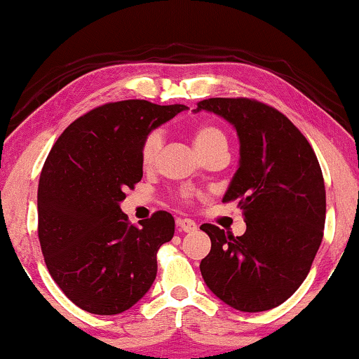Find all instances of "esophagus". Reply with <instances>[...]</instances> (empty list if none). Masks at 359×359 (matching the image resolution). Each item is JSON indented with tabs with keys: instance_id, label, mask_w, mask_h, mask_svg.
<instances>
[{
	"instance_id": "obj_1",
	"label": "esophagus",
	"mask_w": 359,
	"mask_h": 359,
	"mask_svg": "<svg viewBox=\"0 0 359 359\" xmlns=\"http://www.w3.org/2000/svg\"><path fill=\"white\" fill-rule=\"evenodd\" d=\"M177 227H179V231H184V232H194L197 231V224L192 221V219H179L177 221Z\"/></svg>"
}]
</instances>
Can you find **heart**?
Here are the masks:
<instances>
[{
	"instance_id": "b5f03b06",
	"label": "heart",
	"mask_w": 359,
	"mask_h": 359,
	"mask_svg": "<svg viewBox=\"0 0 359 359\" xmlns=\"http://www.w3.org/2000/svg\"><path fill=\"white\" fill-rule=\"evenodd\" d=\"M194 142L198 152L205 155L209 150L217 149V147H227V135L221 127L214 123H204L198 125L194 130ZM163 144V135L161 130H150L144 137L140 144V162L145 168H152L157 163L158 154H161ZM196 197V192H192L191 189H184L179 192V198L184 202H192V198Z\"/></svg>"
}]
</instances>
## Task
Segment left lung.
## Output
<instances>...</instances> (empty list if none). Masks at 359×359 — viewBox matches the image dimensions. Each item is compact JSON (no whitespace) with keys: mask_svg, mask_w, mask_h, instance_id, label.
Masks as SVG:
<instances>
[{"mask_svg":"<svg viewBox=\"0 0 359 359\" xmlns=\"http://www.w3.org/2000/svg\"><path fill=\"white\" fill-rule=\"evenodd\" d=\"M198 110L236 127L241 161L222 201H239L248 226L234 237L202 224L212 243L201 261L202 278L231 308L273 309L303 284L321 245L326 191L318 157L286 115L254 98H207Z\"/></svg>","mask_w":359,"mask_h":359,"instance_id":"1","label":"left lung"}]
</instances>
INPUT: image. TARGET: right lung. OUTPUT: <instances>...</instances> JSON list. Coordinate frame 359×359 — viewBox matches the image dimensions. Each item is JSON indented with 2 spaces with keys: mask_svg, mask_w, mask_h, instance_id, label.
<instances>
[{
  "mask_svg": "<svg viewBox=\"0 0 359 359\" xmlns=\"http://www.w3.org/2000/svg\"><path fill=\"white\" fill-rule=\"evenodd\" d=\"M184 109L105 103L68 125L46 157L38 184L41 252L65 296L88 313H123L155 280L157 252L174 237V217L157 210L135 226L118 204L144 175V137Z\"/></svg>",
  "mask_w": 359,
  "mask_h": 359,
  "instance_id": "add662e5",
  "label": "right lung"
}]
</instances>
